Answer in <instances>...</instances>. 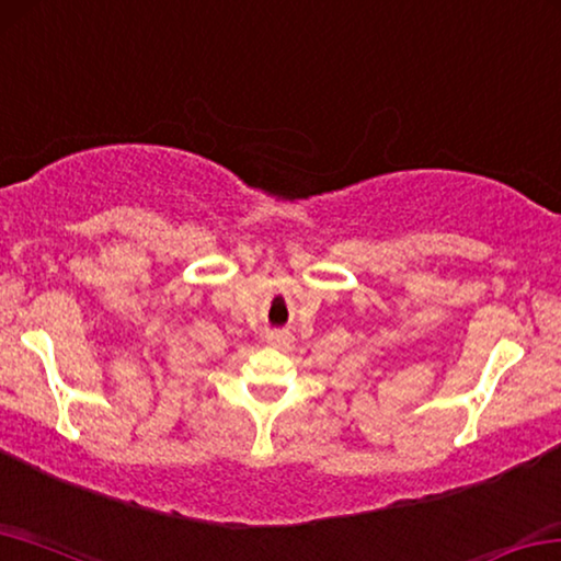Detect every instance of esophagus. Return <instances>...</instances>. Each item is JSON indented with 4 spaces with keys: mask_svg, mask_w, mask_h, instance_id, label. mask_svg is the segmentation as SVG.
I'll use <instances>...</instances> for the list:
<instances>
[{
    "mask_svg": "<svg viewBox=\"0 0 561 561\" xmlns=\"http://www.w3.org/2000/svg\"><path fill=\"white\" fill-rule=\"evenodd\" d=\"M265 343L275 348L286 346V343H290V331H271L268 335H265Z\"/></svg>",
    "mask_w": 561,
    "mask_h": 561,
    "instance_id": "34e87169",
    "label": "esophagus"
}]
</instances>
